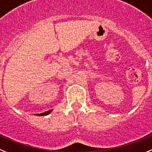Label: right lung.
Returning a JSON list of instances; mask_svg holds the SVG:
<instances>
[{"label": "right lung", "instance_id": "add662e5", "mask_svg": "<svg viewBox=\"0 0 152 152\" xmlns=\"http://www.w3.org/2000/svg\"><path fill=\"white\" fill-rule=\"evenodd\" d=\"M51 110H49V111H47V112H45V113H41V114H37L39 116H43V115H48L49 113H50Z\"/></svg>", "mask_w": 152, "mask_h": 152}]
</instances>
